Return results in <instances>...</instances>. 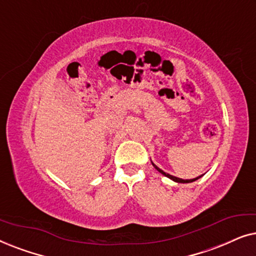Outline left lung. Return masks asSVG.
<instances>
[{
	"instance_id": "left-lung-1",
	"label": "left lung",
	"mask_w": 256,
	"mask_h": 256,
	"mask_svg": "<svg viewBox=\"0 0 256 256\" xmlns=\"http://www.w3.org/2000/svg\"><path fill=\"white\" fill-rule=\"evenodd\" d=\"M152 166H155V169H156L157 171H160V174H164V176H166V177H168V178H170V180H172L174 182H177V183H192V182H194V180H199V178H200V177L202 176H202H199V177H197V178H194V180H182V178L174 177V176H172V174H169L164 172V171H163V170H160V168H158V166H155V164H154V163H152Z\"/></svg>"
}]
</instances>
